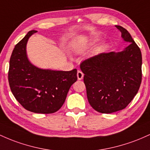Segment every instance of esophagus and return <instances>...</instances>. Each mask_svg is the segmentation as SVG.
<instances>
[{
  "instance_id": "obj_1",
  "label": "esophagus",
  "mask_w": 150,
  "mask_h": 150,
  "mask_svg": "<svg viewBox=\"0 0 150 150\" xmlns=\"http://www.w3.org/2000/svg\"><path fill=\"white\" fill-rule=\"evenodd\" d=\"M83 77V74L82 73L81 71H77V78H78L79 80H81Z\"/></svg>"
}]
</instances>
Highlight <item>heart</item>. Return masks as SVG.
<instances>
[{"instance_id":"b5f03b06","label":"heart","mask_w":150,"mask_h":150,"mask_svg":"<svg viewBox=\"0 0 150 150\" xmlns=\"http://www.w3.org/2000/svg\"><path fill=\"white\" fill-rule=\"evenodd\" d=\"M97 42H98V40H93V42H91V43H89V45H95V44ZM105 47V45H101V46L99 47H98L97 50H98V51H101V50H104ZM86 47L85 46H79V45H78V46H76V47L75 48V50L77 52L81 53V52H83L84 50H86Z\"/></svg>"}]
</instances>
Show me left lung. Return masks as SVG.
<instances>
[{"label": "left lung", "instance_id": "left-lung-1", "mask_svg": "<svg viewBox=\"0 0 150 150\" xmlns=\"http://www.w3.org/2000/svg\"><path fill=\"white\" fill-rule=\"evenodd\" d=\"M130 42L123 51L100 53L81 62L88 100L94 110L111 113L125 108L142 81V54L127 30L116 25Z\"/></svg>", "mask_w": 150, "mask_h": 150}]
</instances>
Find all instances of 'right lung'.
<instances>
[{"label":"right lung","instance_id":"add662e5","mask_svg":"<svg viewBox=\"0 0 150 150\" xmlns=\"http://www.w3.org/2000/svg\"><path fill=\"white\" fill-rule=\"evenodd\" d=\"M31 30L15 47L10 59L8 81L13 96L26 110L50 114L63 105L70 87L77 80V70L42 69L32 64L26 53Z\"/></svg>","mask_w":150,"mask_h":150}]
</instances>
